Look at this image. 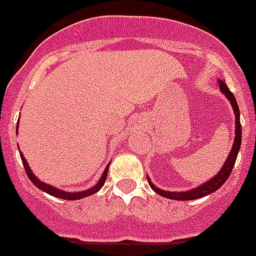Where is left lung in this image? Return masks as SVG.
Wrapping results in <instances>:
<instances>
[{
	"mask_svg": "<svg viewBox=\"0 0 256 256\" xmlns=\"http://www.w3.org/2000/svg\"><path fill=\"white\" fill-rule=\"evenodd\" d=\"M220 84V88H221L222 92L227 96V99L230 100L231 102L232 108H234V112H235L236 120H235V126H236V136H235V140H234V146H232L231 152H230L228 157H227V160L224 161V168L220 170V172L216 175L213 179H210V182H204L200 186L196 188V189H192V190L188 192H168V190H162V189H158V188L154 186L152 182H150V186L156 192L157 194H160V196H165V198L168 199H175V200H192V199H199L202 196H206L208 194L213 193L216 192L218 188H221L222 185L226 182L227 178L230 176L231 174L232 168H234V165L236 162V158H238V154L240 151V146H241V123H240V110H238V102L235 99V95L230 91V88H227L226 82L224 80H218Z\"/></svg>",
	"mask_w": 256,
	"mask_h": 256,
	"instance_id": "8db88e82",
	"label": "left lung"
}]
</instances>
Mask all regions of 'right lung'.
<instances>
[{
	"label": "right lung",
	"mask_w": 256,
	"mask_h": 256,
	"mask_svg": "<svg viewBox=\"0 0 256 256\" xmlns=\"http://www.w3.org/2000/svg\"><path fill=\"white\" fill-rule=\"evenodd\" d=\"M20 157H21V160H22V165H24L25 171H26V175H28V176H29L30 182H32V184L35 185V186L39 188V189H42V190L46 192V193L50 194V196H56V198L67 199V200H77V199H82V198H85V196H91V194L96 193V192H98V190H100V188H102V185H104L105 180H106L108 170H109V165H108L106 168H105V171H104V174H102V176L100 178L99 182H98V184H96L95 186L91 188V189H88V190L77 192V193H67V192L60 190L58 188L52 186V185H48V184H46V182H42L40 180H38L36 176H35V175L32 172V170H30L29 165H28V162H26V161H25V157L22 156V154H21V152H20Z\"/></svg>",
	"instance_id": "obj_1"
}]
</instances>
